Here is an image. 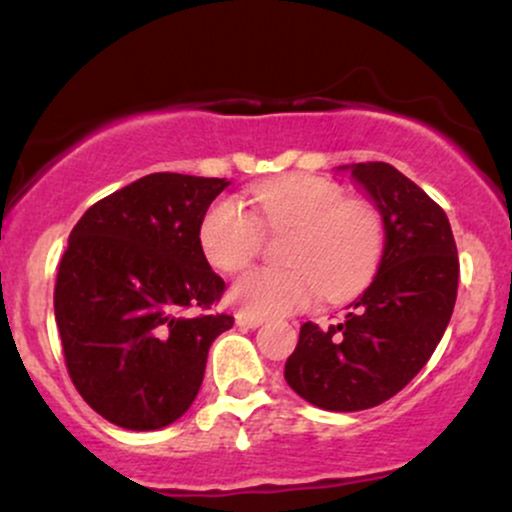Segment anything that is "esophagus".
<instances>
[{
  "label": "esophagus",
  "instance_id": "esophagus-1",
  "mask_svg": "<svg viewBox=\"0 0 512 512\" xmlns=\"http://www.w3.org/2000/svg\"><path fill=\"white\" fill-rule=\"evenodd\" d=\"M262 322H264V317L245 313V310H240V313L236 315V325L243 327V330H255V327H260Z\"/></svg>",
  "mask_w": 512,
  "mask_h": 512
}]
</instances>
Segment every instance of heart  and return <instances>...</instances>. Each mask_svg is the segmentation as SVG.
Here are the masks:
<instances>
[{
    "instance_id": "obj_1",
    "label": "heart",
    "mask_w": 512,
    "mask_h": 512,
    "mask_svg": "<svg viewBox=\"0 0 512 512\" xmlns=\"http://www.w3.org/2000/svg\"><path fill=\"white\" fill-rule=\"evenodd\" d=\"M257 216L236 197H221L199 223V245L223 272H238L255 260L264 231H293L286 262L291 267H255L231 286L233 305L252 315L303 310L317 293L337 301L370 279L383 255V219L373 204L346 199L337 182L291 175L252 190Z\"/></svg>"
}]
</instances>
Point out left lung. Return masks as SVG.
Returning <instances> with one entry per match:
<instances>
[{
    "mask_svg": "<svg viewBox=\"0 0 512 512\" xmlns=\"http://www.w3.org/2000/svg\"><path fill=\"white\" fill-rule=\"evenodd\" d=\"M349 170L383 214V260L339 325L305 322L284 368L291 390L327 411L378 407L411 383L448 327L460 279L448 216L416 182L383 161Z\"/></svg>",
    "mask_w": 512,
    "mask_h": 512,
    "instance_id": "8db88e82",
    "label": "left lung"
}]
</instances>
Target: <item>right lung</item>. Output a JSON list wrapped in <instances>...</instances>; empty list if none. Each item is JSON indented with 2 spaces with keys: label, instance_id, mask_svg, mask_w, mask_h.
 Returning a JSON list of instances; mask_svg holds the SVG:
<instances>
[{
  "label": "right lung",
  "instance_id": "right-lung-1",
  "mask_svg": "<svg viewBox=\"0 0 512 512\" xmlns=\"http://www.w3.org/2000/svg\"><path fill=\"white\" fill-rule=\"evenodd\" d=\"M223 178L151 173L86 209L55 284L64 363L110 424L156 431L195 402L209 346L233 315L209 313L226 284L199 245Z\"/></svg>",
  "mask_w": 512,
  "mask_h": 512
}]
</instances>
